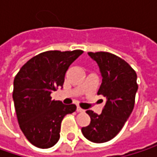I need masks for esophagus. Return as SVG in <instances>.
Instances as JSON below:
<instances>
[{
    "mask_svg": "<svg viewBox=\"0 0 157 157\" xmlns=\"http://www.w3.org/2000/svg\"><path fill=\"white\" fill-rule=\"evenodd\" d=\"M76 111L78 112V113H82V112H84V110L82 109L81 107H79V106H77V108H76Z\"/></svg>",
    "mask_w": 157,
    "mask_h": 157,
    "instance_id": "esophagus-1",
    "label": "esophagus"
}]
</instances>
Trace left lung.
Wrapping results in <instances>:
<instances>
[{
  "mask_svg": "<svg viewBox=\"0 0 157 157\" xmlns=\"http://www.w3.org/2000/svg\"><path fill=\"white\" fill-rule=\"evenodd\" d=\"M98 63L103 82L97 94L106 98L102 113L92 110L86 113L91 118L89 125L82 128L86 139L105 143L113 139L123 128L135 106L138 89L136 71L122 58L107 52H89Z\"/></svg>",
  "mask_w": 157,
  "mask_h": 157,
  "instance_id": "8db88e82",
  "label": "left lung"
}]
</instances>
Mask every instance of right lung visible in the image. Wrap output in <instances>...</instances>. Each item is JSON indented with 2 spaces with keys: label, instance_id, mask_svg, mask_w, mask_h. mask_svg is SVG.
Returning <instances> with one entry per match:
<instances>
[{
  "label": "right lung",
  "instance_id": "add662e5",
  "mask_svg": "<svg viewBox=\"0 0 157 157\" xmlns=\"http://www.w3.org/2000/svg\"><path fill=\"white\" fill-rule=\"evenodd\" d=\"M82 52H44L31 58L16 75L13 98L18 123L34 146H53L60 138L63 117L76 110L75 105L52 100L51 94L63 86L66 71Z\"/></svg>",
  "mask_w": 157,
  "mask_h": 157
}]
</instances>
